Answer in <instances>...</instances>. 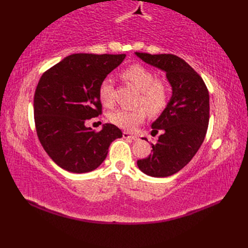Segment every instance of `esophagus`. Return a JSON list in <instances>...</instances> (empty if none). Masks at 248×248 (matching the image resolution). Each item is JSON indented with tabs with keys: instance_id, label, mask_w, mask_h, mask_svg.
<instances>
[{
	"instance_id": "esophagus-1",
	"label": "esophagus",
	"mask_w": 248,
	"mask_h": 248,
	"mask_svg": "<svg viewBox=\"0 0 248 248\" xmlns=\"http://www.w3.org/2000/svg\"><path fill=\"white\" fill-rule=\"evenodd\" d=\"M123 136H124V139H129V140H138V139H139V136H138V135H135V134H131V133L127 132V131H124V132L123 133Z\"/></svg>"
}]
</instances>
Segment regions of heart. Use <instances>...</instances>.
Here are the masks:
<instances>
[{
	"mask_svg": "<svg viewBox=\"0 0 248 248\" xmlns=\"http://www.w3.org/2000/svg\"><path fill=\"white\" fill-rule=\"evenodd\" d=\"M121 76L140 91L138 104H143L150 114L161 112L168 99L167 83L156 78L155 72L148 68L134 64L124 70ZM99 97L101 102L109 107L113 103V83L110 78H104L99 87ZM146 109L138 108L134 109L119 108L110 113L109 120L117 127L124 130H134L146 118Z\"/></svg>",
	"mask_w": 248,
	"mask_h": 248,
	"instance_id": "obj_1",
	"label": "heart"
}]
</instances>
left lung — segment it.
Masks as SVG:
<instances>
[{
  "instance_id": "1",
  "label": "left lung",
  "mask_w": 248,
  "mask_h": 248,
  "mask_svg": "<svg viewBox=\"0 0 248 248\" xmlns=\"http://www.w3.org/2000/svg\"><path fill=\"white\" fill-rule=\"evenodd\" d=\"M146 64L166 73L171 97L151 124V135H161L152 145V154L138 161V166L151 177L164 178L178 172L193 159L202 146L209 124V92L198 73L172 54L135 52ZM146 140V139H145Z\"/></svg>"
}]
</instances>
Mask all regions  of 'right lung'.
Listing matches in <instances>:
<instances>
[{
    "label": "right lung",
    "instance_id": "right-lung-1",
    "mask_svg": "<svg viewBox=\"0 0 248 248\" xmlns=\"http://www.w3.org/2000/svg\"><path fill=\"white\" fill-rule=\"evenodd\" d=\"M125 54L78 53L65 57L40 78L34 97L38 139L62 170L88 172L102 164L108 147L123 132L105 124L99 132L85 121L101 114L99 87Z\"/></svg>",
    "mask_w": 248,
    "mask_h": 248
}]
</instances>
